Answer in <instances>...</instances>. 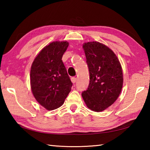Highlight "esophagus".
Segmentation results:
<instances>
[{"label": "esophagus", "mask_w": 150, "mask_h": 150, "mask_svg": "<svg viewBox=\"0 0 150 150\" xmlns=\"http://www.w3.org/2000/svg\"><path fill=\"white\" fill-rule=\"evenodd\" d=\"M71 80L73 83H75L76 82H77V79L76 78V77H71Z\"/></svg>", "instance_id": "1"}]
</instances>
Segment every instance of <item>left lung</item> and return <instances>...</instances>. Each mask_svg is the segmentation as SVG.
<instances>
[{"label": "left lung", "instance_id": "left-lung-1", "mask_svg": "<svg viewBox=\"0 0 150 150\" xmlns=\"http://www.w3.org/2000/svg\"><path fill=\"white\" fill-rule=\"evenodd\" d=\"M83 47L90 81L87 89L81 95L91 110L103 111L120 95L123 85L121 65L115 53L105 45L91 42L83 44Z\"/></svg>", "mask_w": 150, "mask_h": 150}]
</instances>
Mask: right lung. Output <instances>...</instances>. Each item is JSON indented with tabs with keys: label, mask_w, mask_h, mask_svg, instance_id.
I'll return each instance as SVG.
<instances>
[{
	"label": "right lung",
	"mask_w": 150,
	"mask_h": 150,
	"mask_svg": "<svg viewBox=\"0 0 150 150\" xmlns=\"http://www.w3.org/2000/svg\"><path fill=\"white\" fill-rule=\"evenodd\" d=\"M69 43L54 42L40 52L32 65L30 85L36 100L47 110L60 107L73 83L62 62Z\"/></svg>",
	"instance_id": "right-lung-1"
}]
</instances>
